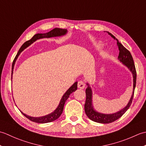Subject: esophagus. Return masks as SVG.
<instances>
[{
    "mask_svg": "<svg viewBox=\"0 0 146 146\" xmlns=\"http://www.w3.org/2000/svg\"><path fill=\"white\" fill-rule=\"evenodd\" d=\"M85 85H86L85 83L83 81H81V80H80V81L78 82V87L79 88H81V89L84 88L85 87Z\"/></svg>",
    "mask_w": 146,
    "mask_h": 146,
    "instance_id": "obj_1",
    "label": "esophagus"
}]
</instances>
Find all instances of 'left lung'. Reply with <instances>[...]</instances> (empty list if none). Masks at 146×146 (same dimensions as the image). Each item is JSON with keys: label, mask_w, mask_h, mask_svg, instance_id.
Instances as JSON below:
<instances>
[{"label": "left lung", "mask_w": 146, "mask_h": 146, "mask_svg": "<svg viewBox=\"0 0 146 146\" xmlns=\"http://www.w3.org/2000/svg\"><path fill=\"white\" fill-rule=\"evenodd\" d=\"M107 33L111 36V38H113L114 39L117 40V44L118 46V48L119 49V54L118 56L119 60L122 62V63L127 67L129 70L131 71L133 75V92L132 95L131 96V98L130 99L128 104L127 106L124 107L123 109L120 110V111H117L114 113L111 114H105V113H101L100 112H98L96 110H94V107L92 105V88L88 83H87V88L86 89V101L85 104V111L86 115L88 116L90 119L94 121V122H98V123H109L111 122H113L116 120L119 119L120 117H122L123 114L125 113V111L127 110L131 105L132 104L133 97H134V90L135 88L136 85V78H137V74H136V70L135 64L134 63V60H133V58L131 54V52L129 50H127L124 46H123L119 41L115 38L113 35L109 32H107Z\"/></svg>", "instance_id": "8db88e82"}]
</instances>
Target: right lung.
I'll return each mask as SVG.
<instances>
[{
	"label": "right lung",
	"mask_w": 146,
	"mask_h": 146,
	"mask_svg": "<svg viewBox=\"0 0 146 146\" xmlns=\"http://www.w3.org/2000/svg\"><path fill=\"white\" fill-rule=\"evenodd\" d=\"M67 33V29H60V28H54L52 30H51V31H49L47 33H44V34H36L35 36H34L33 38L31 39L29 41H26V42H24L23 45L21 46V48L19 50L17 55L15 56V57L13 63H12V75H11V79L12 78V73H13V69H14V65L15 64V62L16 61L19 55L21 54V52L23 51L24 49L26 48L27 46H29L30 44H31L33 42L36 41V40L39 39H42V38H52V37H57V36H61L65 35ZM77 83L78 82H75L74 84L71 86V87L66 92V93L63 95V97H62L60 104H59L58 107L56 108L53 112H52L50 114H48L47 115L45 116H42V117H30L29 115H27L25 113H24L22 112L21 111V112L23 113L24 116H25L27 119H29L30 120L33 121V122H35L36 123H48V122H51L54 121L55 120H56L58 119L59 117H60L61 115L62 112L63 111V108H64V105L65 102H66V100L68 98V97H70V95L73 93V92L76 91L77 90Z\"/></svg>",
	"instance_id": "add662e5"
}]
</instances>
